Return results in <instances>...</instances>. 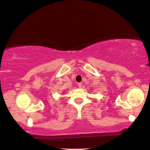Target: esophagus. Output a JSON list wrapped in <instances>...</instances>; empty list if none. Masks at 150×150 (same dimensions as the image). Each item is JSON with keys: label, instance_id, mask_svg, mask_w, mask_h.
<instances>
[{"label": "esophagus", "instance_id": "34e87169", "mask_svg": "<svg viewBox=\"0 0 150 150\" xmlns=\"http://www.w3.org/2000/svg\"><path fill=\"white\" fill-rule=\"evenodd\" d=\"M82 82H78V83H77V86H78V87H80V88H81V87H82Z\"/></svg>", "mask_w": 150, "mask_h": 150}]
</instances>
